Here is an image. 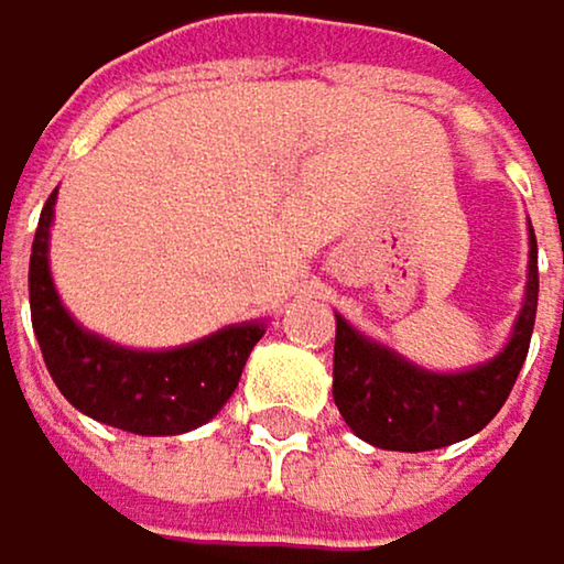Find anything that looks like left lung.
I'll list each match as a JSON object with an SVG mask.
<instances>
[{
  "mask_svg": "<svg viewBox=\"0 0 564 564\" xmlns=\"http://www.w3.org/2000/svg\"><path fill=\"white\" fill-rule=\"evenodd\" d=\"M529 282L509 345L486 365L459 375H433L398 351L358 335L341 315L335 328L332 394L345 423L381 449H440L479 433L506 404L522 361L539 305V256L529 229Z\"/></svg>",
  "mask_w": 564,
  "mask_h": 564,
  "instance_id": "1",
  "label": "left lung"
}]
</instances>
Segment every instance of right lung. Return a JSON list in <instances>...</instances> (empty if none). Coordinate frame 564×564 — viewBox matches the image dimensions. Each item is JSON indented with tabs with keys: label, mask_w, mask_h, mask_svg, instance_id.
I'll list each match as a JSON object with an SVG mask.
<instances>
[{
	"label": "right lung",
	"mask_w": 564,
	"mask_h": 564,
	"mask_svg": "<svg viewBox=\"0 0 564 564\" xmlns=\"http://www.w3.org/2000/svg\"><path fill=\"white\" fill-rule=\"evenodd\" d=\"M55 193L45 199L32 242L29 302L45 368L65 401L95 421L141 436H173L216 417L265 325H232L173 351H131L85 332L65 312L48 269Z\"/></svg>",
	"instance_id": "obj_1"
}]
</instances>
